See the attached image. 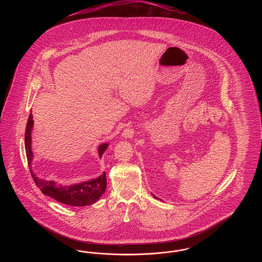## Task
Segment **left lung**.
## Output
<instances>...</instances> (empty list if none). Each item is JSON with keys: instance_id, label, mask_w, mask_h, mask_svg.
<instances>
[{"instance_id": "obj_1", "label": "left lung", "mask_w": 262, "mask_h": 262, "mask_svg": "<svg viewBox=\"0 0 262 262\" xmlns=\"http://www.w3.org/2000/svg\"><path fill=\"white\" fill-rule=\"evenodd\" d=\"M153 196H154V195H153ZM154 198H155V199H157V198H156V196H154Z\"/></svg>"}]
</instances>
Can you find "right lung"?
Instances as JSON below:
<instances>
[{
    "label": "right lung",
    "mask_w": 262,
    "mask_h": 262,
    "mask_svg": "<svg viewBox=\"0 0 262 262\" xmlns=\"http://www.w3.org/2000/svg\"><path fill=\"white\" fill-rule=\"evenodd\" d=\"M33 116L32 114L29 115L28 121L26 124L25 129V152L27 157V162L30 169V173L33 178L34 183L36 184L40 190L62 204L72 205V206H86L95 203L99 200L101 195L105 192L107 187V179L106 173L100 174L98 178L82 182L79 184H75L71 186H62L57 184L54 181H47L44 179H40L33 173L31 169V163L33 160V153L31 150V132L33 128ZM108 143H103L98 146V153L101 158L103 153L106 151L108 147Z\"/></svg>",
    "instance_id": "obj_1"
}]
</instances>
